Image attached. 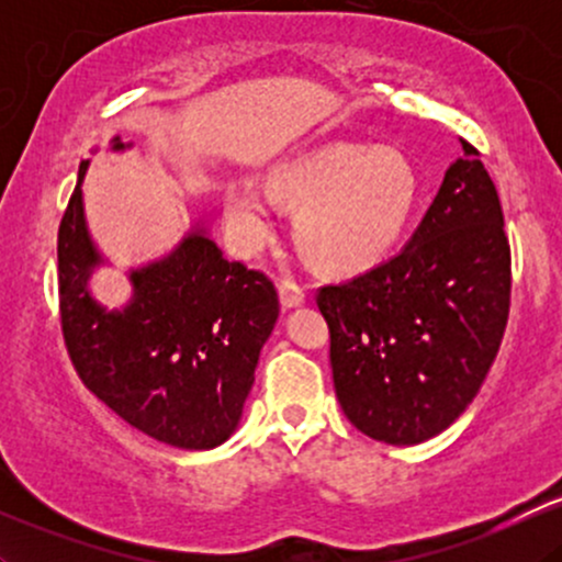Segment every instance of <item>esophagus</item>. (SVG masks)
Returning <instances> with one entry per match:
<instances>
[{
	"label": "esophagus",
	"instance_id": "obj_1",
	"mask_svg": "<svg viewBox=\"0 0 562 562\" xmlns=\"http://www.w3.org/2000/svg\"><path fill=\"white\" fill-rule=\"evenodd\" d=\"M277 290H280V301H282V306H285V308H295V306H301L303 301H306V293H303V288L295 280H288V277H285V280H280Z\"/></svg>",
	"mask_w": 562,
	"mask_h": 562
}]
</instances>
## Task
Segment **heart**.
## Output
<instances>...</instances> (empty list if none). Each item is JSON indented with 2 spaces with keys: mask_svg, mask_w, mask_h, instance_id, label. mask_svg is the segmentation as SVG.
<instances>
[{
  "mask_svg": "<svg viewBox=\"0 0 562 562\" xmlns=\"http://www.w3.org/2000/svg\"><path fill=\"white\" fill-rule=\"evenodd\" d=\"M269 190L280 203L299 205L301 248L327 269H359L389 254L420 198L415 166L402 153L344 142L277 164ZM224 214L243 248L267 240L269 203L254 184H229Z\"/></svg>",
  "mask_w": 562,
  "mask_h": 562,
  "instance_id": "1",
  "label": "heart"
}]
</instances>
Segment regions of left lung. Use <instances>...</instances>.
<instances>
[{"instance_id":"left-lung-1","label":"left lung","mask_w":562,"mask_h":562,"mask_svg":"<svg viewBox=\"0 0 562 562\" xmlns=\"http://www.w3.org/2000/svg\"><path fill=\"white\" fill-rule=\"evenodd\" d=\"M335 396L357 430L412 447L449 428L492 370L509 312V243L479 150L443 173L409 243L319 290Z\"/></svg>"}]
</instances>
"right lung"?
Masks as SVG:
<instances>
[{"instance_id": "add662e5", "label": "right lung", "mask_w": 562, "mask_h": 562, "mask_svg": "<svg viewBox=\"0 0 562 562\" xmlns=\"http://www.w3.org/2000/svg\"><path fill=\"white\" fill-rule=\"evenodd\" d=\"M132 142L111 139L113 153ZM79 182L57 232L60 319L76 372L119 417L177 449H214L235 434L280 301L261 272L227 261L205 218L164 259L128 269L132 299L108 308L89 290L105 267Z\"/></svg>"}]
</instances>
